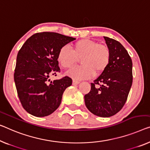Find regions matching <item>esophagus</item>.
Listing matches in <instances>:
<instances>
[{
  "label": "esophagus",
  "instance_id": "34e87169",
  "mask_svg": "<svg viewBox=\"0 0 150 150\" xmlns=\"http://www.w3.org/2000/svg\"><path fill=\"white\" fill-rule=\"evenodd\" d=\"M79 81H77V80L75 79H73V85H78L79 83Z\"/></svg>",
  "mask_w": 150,
  "mask_h": 150
}]
</instances>
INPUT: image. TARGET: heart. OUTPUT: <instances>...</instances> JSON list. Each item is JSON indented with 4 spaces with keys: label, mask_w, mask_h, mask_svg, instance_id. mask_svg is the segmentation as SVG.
<instances>
[{
    "label": "heart",
    "mask_w": 150,
    "mask_h": 150,
    "mask_svg": "<svg viewBox=\"0 0 150 150\" xmlns=\"http://www.w3.org/2000/svg\"><path fill=\"white\" fill-rule=\"evenodd\" d=\"M81 59L82 65L71 68L67 74L75 79H89L104 71L110 61V51L104 44L89 39L76 42L72 50L68 46H62L57 54V61L62 67L69 69Z\"/></svg>",
    "instance_id": "b5f03b06"
}]
</instances>
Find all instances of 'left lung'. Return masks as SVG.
Wrapping results in <instances>:
<instances>
[{
    "label": "left lung",
    "mask_w": 150,
    "mask_h": 150,
    "mask_svg": "<svg viewBox=\"0 0 150 150\" xmlns=\"http://www.w3.org/2000/svg\"><path fill=\"white\" fill-rule=\"evenodd\" d=\"M110 51V61L102 74L91 83L85 104L93 115L110 117L121 110L133 83V63L124 46L117 40L104 37ZM99 84L100 86H97Z\"/></svg>",
    "instance_id": "8db88e82"
}]
</instances>
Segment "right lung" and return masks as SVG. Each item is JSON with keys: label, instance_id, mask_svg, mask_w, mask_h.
<instances>
[{"label": "right lung", "instance_id": "1", "mask_svg": "<svg viewBox=\"0 0 150 150\" xmlns=\"http://www.w3.org/2000/svg\"><path fill=\"white\" fill-rule=\"evenodd\" d=\"M75 40L55 32L36 33L19 50L14 81L22 106L30 115L46 117L59 107L72 79L65 76L50 81L49 78L61 71L57 61L59 49Z\"/></svg>", "mask_w": 150, "mask_h": 150}]
</instances>
